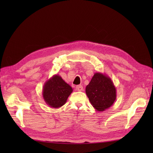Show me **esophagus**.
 Returning <instances> with one entry per match:
<instances>
[{
    "instance_id": "esophagus-1",
    "label": "esophagus",
    "mask_w": 153,
    "mask_h": 153,
    "mask_svg": "<svg viewBox=\"0 0 153 153\" xmlns=\"http://www.w3.org/2000/svg\"><path fill=\"white\" fill-rule=\"evenodd\" d=\"M76 89L78 91H83V87L82 85H77L76 87Z\"/></svg>"
}]
</instances>
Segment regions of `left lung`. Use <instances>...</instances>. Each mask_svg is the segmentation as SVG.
Here are the masks:
<instances>
[{
	"label": "left lung",
	"mask_w": 153,
	"mask_h": 153,
	"mask_svg": "<svg viewBox=\"0 0 153 153\" xmlns=\"http://www.w3.org/2000/svg\"><path fill=\"white\" fill-rule=\"evenodd\" d=\"M85 92L92 106L100 112L110 108L117 97L116 88L112 79L99 72L94 73L86 86Z\"/></svg>",
	"instance_id": "8db88e82"
}]
</instances>
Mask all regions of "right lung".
Returning a JSON list of instances; mask_svg holds the SVG:
<instances>
[{
  "mask_svg": "<svg viewBox=\"0 0 153 153\" xmlns=\"http://www.w3.org/2000/svg\"><path fill=\"white\" fill-rule=\"evenodd\" d=\"M72 92V87L61 76L54 75L45 83L42 94L45 103L49 106L59 108L66 103Z\"/></svg>",
  "mask_w": 153,
  "mask_h": 153,
  "instance_id": "add662e5",
  "label": "right lung"
}]
</instances>
